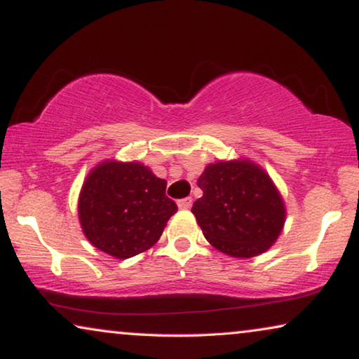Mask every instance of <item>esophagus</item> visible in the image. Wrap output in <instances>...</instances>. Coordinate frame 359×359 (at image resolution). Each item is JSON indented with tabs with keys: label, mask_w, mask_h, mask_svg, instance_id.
<instances>
[{
	"label": "esophagus",
	"mask_w": 359,
	"mask_h": 359,
	"mask_svg": "<svg viewBox=\"0 0 359 359\" xmlns=\"http://www.w3.org/2000/svg\"><path fill=\"white\" fill-rule=\"evenodd\" d=\"M191 205H193V199H191V198H184V199H180V201H178V208H180L181 210L189 209Z\"/></svg>",
	"instance_id": "1"
}]
</instances>
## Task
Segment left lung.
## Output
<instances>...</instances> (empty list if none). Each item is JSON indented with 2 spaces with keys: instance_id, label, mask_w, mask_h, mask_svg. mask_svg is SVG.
I'll list each match as a JSON object with an SVG mask.
<instances>
[{
  "instance_id": "1",
  "label": "left lung",
  "mask_w": 359,
  "mask_h": 359,
  "mask_svg": "<svg viewBox=\"0 0 359 359\" xmlns=\"http://www.w3.org/2000/svg\"><path fill=\"white\" fill-rule=\"evenodd\" d=\"M193 204L208 242L229 257L253 258L273 247L286 222V204L276 184L252 160H217L205 166Z\"/></svg>"
}]
</instances>
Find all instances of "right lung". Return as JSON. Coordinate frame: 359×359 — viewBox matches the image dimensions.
Returning a JSON list of instances; mask_svg holds the SVG:
<instances>
[{
	"label": "right lung",
	"mask_w": 359,
	"mask_h": 359,
	"mask_svg": "<svg viewBox=\"0 0 359 359\" xmlns=\"http://www.w3.org/2000/svg\"><path fill=\"white\" fill-rule=\"evenodd\" d=\"M166 181L139 161L104 160L88 173L78 198V219L93 247L117 259L158 242L178 208Z\"/></svg>",
	"instance_id": "obj_1"
}]
</instances>
